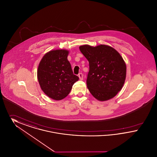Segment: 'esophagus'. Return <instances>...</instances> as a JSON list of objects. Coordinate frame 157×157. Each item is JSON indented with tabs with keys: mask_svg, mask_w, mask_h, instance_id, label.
<instances>
[{
	"mask_svg": "<svg viewBox=\"0 0 157 157\" xmlns=\"http://www.w3.org/2000/svg\"><path fill=\"white\" fill-rule=\"evenodd\" d=\"M78 76L80 80H83V74H82V73H79L78 74Z\"/></svg>",
	"mask_w": 157,
	"mask_h": 157,
	"instance_id": "34e87169",
	"label": "esophagus"
}]
</instances>
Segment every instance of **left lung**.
<instances>
[{"label": "left lung", "mask_w": 157, "mask_h": 157, "mask_svg": "<svg viewBox=\"0 0 157 157\" xmlns=\"http://www.w3.org/2000/svg\"><path fill=\"white\" fill-rule=\"evenodd\" d=\"M79 49L89 62L86 84L90 94L101 101L114 97L126 78V65L120 53L104 45H83Z\"/></svg>", "instance_id": "obj_1"}]
</instances>
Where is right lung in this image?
Returning <instances> with one entry per match:
<instances>
[{
    "label": "right lung",
    "mask_w": 157,
    "mask_h": 157,
    "mask_svg": "<svg viewBox=\"0 0 157 157\" xmlns=\"http://www.w3.org/2000/svg\"><path fill=\"white\" fill-rule=\"evenodd\" d=\"M68 51H51L42 58L37 69V79L42 90L49 97L61 100L66 97L79 77L74 75L67 59Z\"/></svg>",
    "instance_id": "1"
}]
</instances>
